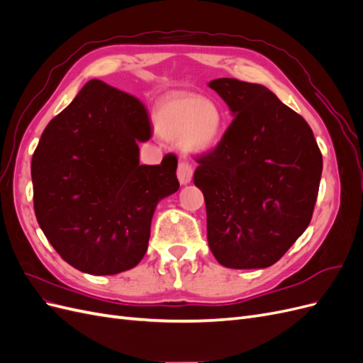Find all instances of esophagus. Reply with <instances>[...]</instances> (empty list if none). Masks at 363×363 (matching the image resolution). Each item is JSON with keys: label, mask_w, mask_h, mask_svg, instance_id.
Listing matches in <instances>:
<instances>
[{"label": "esophagus", "mask_w": 363, "mask_h": 363, "mask_svg": "<svg viewBox=\"0 0 363 363\" xmlns=\"http://www.w3.org/2000/svg\"><path fill=\"white\" fill-rule=\"evenodd\" d=\"M192 175H194V171H192V167L188 163H180L179 164V169H177V177H179V182L180 184H189L191 180H192Z\"/></svg>", "instance_id": "1"}]
</instances>
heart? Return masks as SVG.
<instances>
[{
	"label": "heart",
	"mask_w": 363,
	"mask_h": 363,
	"mask_svg": "<svg viewBox=\"0 0 363 363\" xmlns=\"http://www.w3.org/2000/svg\"><path fill=\"white\" fill-rule=\"evenodd\" d=\"M155 123L162 138L179 140L186 155L201 156L219 145L225 128V116L221 106L213 100L175 92L157 104Z\"/></svg>",
	"instance_id": "obj_1"
}]
</instances>
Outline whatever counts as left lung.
I'll use <instances>...</instances> for the list:
<instances>
[{"instance_id": "left-lung-1", "label": "left lung", "mask_w": 363, "mask_h": 363, "mask_svg": "<svg viewBox=\"0 0 363 363\" xmlns=\"http://www.w3.org/2000/svg\"><path fill=\"white\" fill-rule=\"evenodd\" d=\"M208 87L235 118L194 175L206 201L208 247L225 268H268L311 223L321 151L309 124L268 87L236 79Z\"/></svg>"}]
</instances>
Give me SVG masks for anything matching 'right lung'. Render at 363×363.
Returning <instances> with one entry per match:
<instances>
[{"instance_id": "right-lung-1", "label": "right lung", "mask_w": 363, "mask_h": 363, "mask_svg": "<svg viewBox=\"0 0 363 363\" xmlns=\"http://www.w3.org/2000/svg\"><path fill=\"white\" fill-rule=\"evenodd\" d=\"M150 133L144 104L100 80L43 130L31 159L35 213L71 267L113 276L145 256L156 207L180 186L175 156L139 164Z\"/></svg>"}]
</instances>
